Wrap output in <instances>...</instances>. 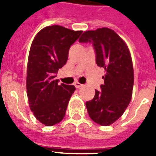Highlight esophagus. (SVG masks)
I'll list each match as a JSON object with an SVG mask.
<instances>
[{"label": "esophagus", "mask_w": 156, "mask_h": 156, "mask_svg": "<svg viewBox=\"0 0 156 156\" xmlns=\"http://www.w3.org/2000/svg\"><path fill=\"white\" fill-rule=\"evenodd\" d=\"M74 86H75V87L76 88H80L83 87V84H81L80 83H74Z\"/></svg>", "instance_id": "esophagus-1"}]
</instances>
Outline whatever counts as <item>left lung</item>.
<instances>
[{
    "label": "left lung",
    "mask_w": 156,
    "mask_h": 156,
    "mask_svg": "<svg viewBox=\"0 0 156 156\" xmlns=\"http://www.w3.org/2000/svg\"><path fill=\"white\" fill-rule=\"evenodd\" d=\"M79 42L92 43L96 63L104 68L101 90H95L93 100L86 103L90 119L108 126L118 120L129 106L133 94V61L126 43L108 27L84 31Z\"/></svg>",
    "instance_id": "1"
}]
</instances>
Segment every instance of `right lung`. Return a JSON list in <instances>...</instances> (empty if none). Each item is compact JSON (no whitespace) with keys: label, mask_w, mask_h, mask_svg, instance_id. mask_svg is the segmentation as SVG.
I'll return each mask as SVG.
<instances>
[{"label":"right lung","mask_w":156,"mask_h":156,"mask_svg":"<svg viewBox=\"0 0 156 156\" xmlns=\"http://www.w3.org/2000/svg\"><path fill=\"white\" fill-rule=\"evenodd\" d=\"M82 32L49 26L40 30L32 41L27 67V94L34 116L46 126L63 120L75 90L73 85H58L56 74L66 65L69 48Z\"/></svg>","instance_id":"1"}]
</instances>
